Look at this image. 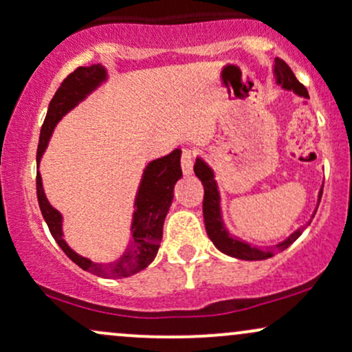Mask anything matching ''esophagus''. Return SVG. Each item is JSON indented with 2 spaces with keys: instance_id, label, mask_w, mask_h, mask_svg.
Here are the masks:
<instances>
[{
  "instance_id": "esophagus-1",
  "label": "esophagus",
  "mask_w": 352,
  "mask_h": 352,
  "mask_svg": "<svg viewBox=\"0 0 352 352\" xmlns=\"http://www.w3.org/2000/svg\"><path fill=\"white\" fill-rule=\"evenodd\" d=\"M182 170L185 175H190L193 172V152L190 148H184L182 152Z\"/></svg>"
}]
</instances>
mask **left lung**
I'll return each instance as SVG.
<instances>
[{
	"label": "left lung",
	"mask_w": 352,
	"mask_h": 352,
	"mask_svg": "<svg viewBox=\"0 0 352 352\" xmlns=\"http://www.w3.org/2000/svg\"><path fill=\"white\" fill-rule=\"evenodd\" d=\"M274 78H276V82L280 84L281 87L288 89V91H294L298 96H302V98H309L306 87L296 79V76L293 74V71L289 69V66L283 59H278V58L274 59ZM193 170H195V175L201 180V185H204V190H205L204 193L205 228H207L210 240L213 241V245H215L221 253L228 254V256L238 258V260H248V261L266 260V258H272L274 253H280L283 250L288 248L293 241H296V238L300 236L302 230H305V228H298L296 232L292 233V235L286 238L285 241H281V243L274 245L272 248H266V250H261L258 248V246H252L246 243V241L238 240V238L230 235L227 228H225L223 220H221L220 193H218L213 170L201 159H197L195 165H193ZM321 195H322V190L319 192V199H318L319 201H321Z\"/></svg>",
	"instance_id": "1"
}]
</instances>
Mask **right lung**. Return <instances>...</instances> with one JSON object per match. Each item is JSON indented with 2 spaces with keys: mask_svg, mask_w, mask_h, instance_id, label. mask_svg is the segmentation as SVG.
<instances>
[{
  "mask_svg": "<svg viewBox=\"0 0 352 352\" xmlns=\"http://www.w3.org/2000/svg\"><path fill=\"white\" fill-rule=\"evenodd\" d=\"M106 79L107 72L104 69V66L92 64V66L87 67H78L60 82L54 98L51 99L50 107H47L46 119H44L41 134H39L38 155H36L38 164L41 160L44 151H46L56 124L71 109L78 106L80 100H84L92 91H96ZM180 153V148H175L172 153L152 160L145 167L134 204L135 210L134 217H132L131 243L125 248L124 254L119 260L107 265L94 263L89 258L80 256L64 241L63 215L54 207H51V204L47 201L43 190L41 173L38 172V175H36V192H38L39 208H41L43 218L46 220L56 243L79 268L102 278H125L147 268L155 258L157 252H159L160 241H162L164 220L167 217L173 199V187L182 177Z\"/></svg>",
  "mask_w": 352,
  "mask_h": 352,
  "instance_id": "add662e5",
  "label": "right lung"
}]
</instances>
